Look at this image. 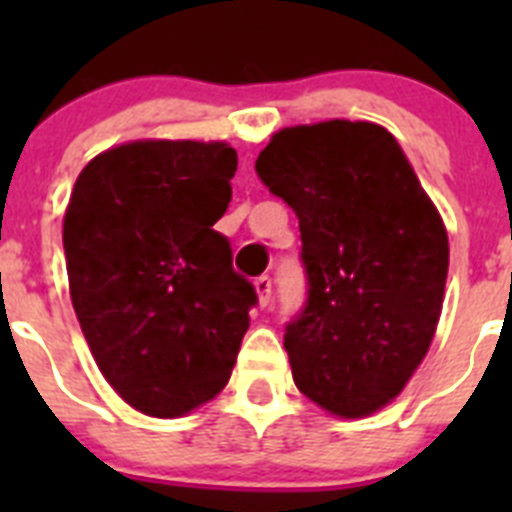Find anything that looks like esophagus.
Listing matches in <instances>:
<instances>
[{"label":"esophagus","mask_w":512,"mask_h":512,"mask_svg":"<svg viewBox=\"0 0 512 512\" xmlns=\"http://www.w3.org/2000/svg\"><path fill=\"white\" fill-rule=\"evenodd\" d=\"M256 287V295H259V305L266 307L271 302V279L269 277H259L253 282Z\"/></svg>","instance_id":"34e87169"}]
</instances>
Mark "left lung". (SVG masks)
I'll list each match as a JSON object with an SVG mask.
<instances>
[{"label":"left lung","instance_id":"obj_1","mask_svg":"<svg viewBox=\"0 0 512 512\" xmlns=\"http://www.w3.org/2000/svg\"><path fill=\"white\" fill-rule=\"evenodd\" d=\"M256 174L300 220L307 300L284 333L297 390L341 418L377 413L441 318L449 235L436 205L374 122L279 130Z\"/></svg>","mask_w":512,"mask_h":512}]
</instances>
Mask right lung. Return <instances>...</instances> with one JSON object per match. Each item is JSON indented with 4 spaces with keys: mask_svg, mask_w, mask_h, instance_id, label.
Segmentation results:
<instances>
[{
    "mask_svg": "<svg viewBox=\"0 0 512 512\" xmlns=\"http://www.w3.org/2000/svg\"><path fill=\"white\" fill-rule=\"evenodd\" d=\"M238 153L133 140L92 158L63 217L71 302L99 372L140 413L179 418L228 384L256 289L212 225Z\"/></svg>",
    "mask_w": 512,
    "mask_h": 512,
    "instance_id": "right-lung-1",
    "label": "right lung"
}]
</instances>
